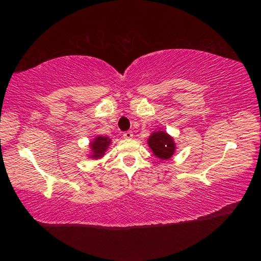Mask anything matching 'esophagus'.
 Segmentation results:
<instances>
[{
  "label": "esophagus",
  "instance_id": "esophagus-1",
  "mask_svg": "<svg viewBox=\"0 0 261 261\" xmlns=\"http://www.w3.org/2000/svg\"><path fill=\"white\" fill-rule=\"evenodd\" d=\"M123 137L126 139H131L132 137H134V134H132V131H125L124 134H123Z\"/></svg>",
  "mask_w": 261,
  "mask_h": 261
}]
</instances>
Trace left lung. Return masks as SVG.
I'll return each instance as SVG.
<instances>
[{
	"instance_id": "1",
	"label": "left lung",
	"mask_w": 261,
	"mask_h": 261,
	"mask_svg": "<svg viewBox=\"0 0 261 261\" xmlns=\"http://www.w3.org/2000/svg\"><path fill=\"white\" fill-rule=\"evenodd\" d=\"M148 144L153 153L155 154L159 159H162V160L169 159L175 152L174 140L170 136H168L166 132H154V134L149 137Z\"/></svg>"
}]
</instances>
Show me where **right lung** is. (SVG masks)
Wrapping results in <instances>:
<instances>
[{"label": "right lung", "mask_w": 261, "mask_h": 261, "mask_svg": "<svg viewBox=\"0 0 261 261\" xmlns=\"http://www.w3.org/2000/svg\"><path fill=\"white\" fill-rule=\"evenodd\" d=\"M109 145V139L107 137H98L93 143L91 144V147L93 149V156L98 158L101 156L105 153L106 149H107V146Z\"/></svg>", "instance_id": "obj_1"}]
</instances>
